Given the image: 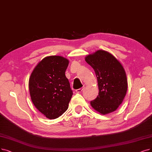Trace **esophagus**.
<instances>
[{"instance_id": "1", "label": "esophagus", "mask_w": 152, "mask_h": 152, "mask_svg": "<svg viewBox=\"0 0 152 152\" xmlns=\"http://www.w3.org/2000/svg\"><path fill=\"white\" fill-rule=\"evenodd\" d=\"M83 88H84V87H82V88H78V89H77V90H76V92L77 93H80L83 90Z\"/></svg>"}]
</instances>
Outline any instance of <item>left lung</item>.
<instances>
[{
	"label": "left lung",
	"mask_w": 152,
	"mask_h": 152,
	"mask_svg": "<svg viewBox=\"0 0 152 152\" xmlns=\"http://www.w3.org/2000/svg\"><path fill=\"white\" fill-rule=\"evenodd\" d=\"M98 81L99 95L91 106L102 115L115 111L125 96L128 83L124 66L112 54L99 50L86 57Z\"/></svg>",
	"instance_id": "1"
}]
</instances>
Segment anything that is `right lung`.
I'll return each mask as SVG.
<instances>
[{
    "label": "right lung",
    "instance_id": "right-lung-1",
    "mask_svg": "<svg viewBox=\"0 0 152 152\" xmlns=\"http://www.w3.org/2000/svg\"><path fill=\"white\" fill-rule=\"evenodd\" d=\"M69 60L61 56L42 59L30 75L28 88L35 107L49 119L62 115L69 107L73 92L65 71Z\"/></svg>",
    "mask_w": 152,
    "mask_h": 152
}]
</instances>
